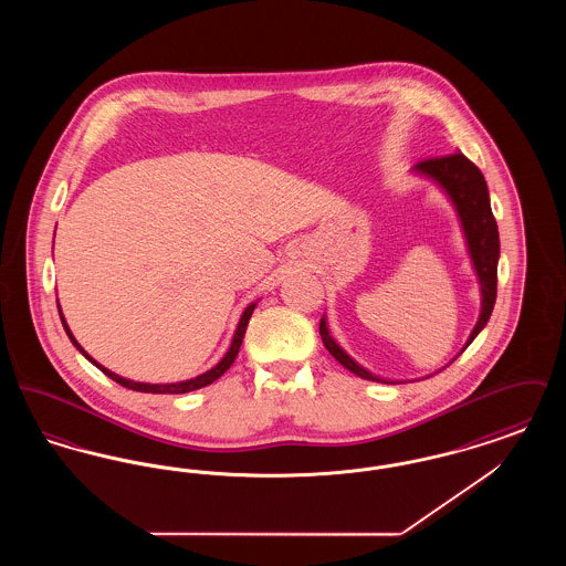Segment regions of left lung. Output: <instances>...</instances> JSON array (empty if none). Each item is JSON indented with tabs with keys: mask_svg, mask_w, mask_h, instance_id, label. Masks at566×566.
I'll return each instance as SVG.
<instances>
[{
	"mask_svg": "<svg viewBox=\"0 0 566 566\" xmlns=\"http://www.w3.org/2000/svg\"><path fill=\"white\" fill-rule=\"evenodd\" d=\"M411 171L416 176H422V178L434 182L450 199V203L457 212L462 235H464L471 268L478 275L480 296H482L480 318L464 344V348H467L488 324L494 301H496V268H499V256H501V243H499L496 220H494L492 208H490L488 185H485L482 171L462 153L420 161ZM321 337H323L324 348L331 352V356L335 360H339L354 376L371 379V381H381V384H397L392 379L376 376L369 369H365L363 365H358L350 354L333 339L328 324H326V316H323V321H321Z\"/></svg>",
	"mask_w": 566,
	"mask_h": 566,
	"instance_id": "8db88e82",
	"label": "left lung"
}]
</instances>
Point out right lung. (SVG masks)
I'll return each mask as SVG.
<instances>
[{
    "instance_id": "add662e5",
    "label": "right lung",
    "mask_w": 566,
    "mask_h": 566,
    "mask_svg": "<svg viewBox=\"0 0 566 566\" xmlns=\"http://www.w3.org/2000/svg\"><path fill=\"white\" fill-rule=\"evenodd\" d=\"M256 303H259V301H252V303L243 310L242 318H240L238 328H235V333H233V339H231L229 350H227V354L216 363L214 367H212L210 371H206V374H201V376L190 377V379H182V381H174V384H148V381H134V379H127V377L118 376V374L109 371V369H106L104 365H99L93 356H88V352L84 350L81 344L76 342V337L72 335L70 326L65 323V316H63V312H61L59 301H56V307H59V316H61V323H63V328H65V333H67L70 342L76 346V350L81 352L82 356H84L88 363H93V365H95L99 371H104L109 379H114L116 384H120V386H125V388H129V390H137V392H153V395H182V392H190V390H199V388H203V386H210L212 381H216L218 377L222 376V374L233 365V360H235V356H238V352H240V346H242L245 326H248V321H250V316H252V312H254Z\"/></svg>"
}]
</instances>
